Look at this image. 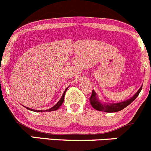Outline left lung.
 <instances>
[{
	"mask_svg": "<svg viewBox=\"0 0 151 151\" xmlns=\"http://www.w3.org/2000/svg\"><path fill=\"white\" fill-rule=\"evenodd\" d=\"M142 88V86L139 88L137 93L131 96L129 99H126L125 101H122L120 102H116V103H108V102H102L98 98L97 94L94 91H92V94L90 98L91 105H92L94 109L97 110V111H104V112L107 113H113V112H117V111H121V110L124 109L125 107L129 105L138 96L139 94L140 91H141Z\"/></svg>",
	"mask_w": 151,
	"mask_h": 151,
	"instance_id": "obj_1",
	"label": "left lung"
}]
</instances>
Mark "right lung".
Instances as JSON below:
<instances>
[{
	"instance_id": "add662e5",
	"label": "right lung",
	"mask_w": 151,
	"mask_h": 151,
	"mask_svg": "<svg viewBox=\"0 0 151 151\" xmlns=\"http://www.w3.org/2000/svg\"><path fill=\"white\" fill-rule=\"evenodd\" d=\"M68 87L66 88H65V90L64 91L63 93V95H62V97H61L60 99V100L58 101V103H57L55 105H54V106L52 107V108H49V109L44 110V111H43V110H35V109H32V108H28V107H26V106H24V107H25V108H27L28 110H30V111H35V112H50V111H56V110H58V108H59L61 106V105H62L63 102V101H64V96H65V92H66L67 89H68Z\"/></svg>"
}]
</instances>
